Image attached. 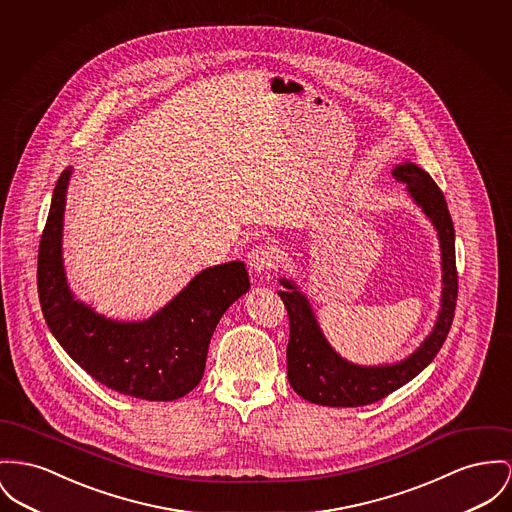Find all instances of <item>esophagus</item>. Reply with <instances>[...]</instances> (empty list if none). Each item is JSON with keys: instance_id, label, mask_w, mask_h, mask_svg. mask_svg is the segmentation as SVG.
Segmentation results:
<instances>
[{"instance_id": "34e87169", "label": "esophagus", "mask_w": 512, "mask_h": 512, "mask_svg": "<svg viewBox=\"0 0 512 512\" xmlns=\"http://www.w3.org/2000/svg\"><path fill=\"white\" fill-rule=\"evenodd\" d=\"M246 262L254 272H268V270H273L277 266L279 252L272 244H258V246L250 248V252L246 256Z\"/></svg>"}]
</instances>
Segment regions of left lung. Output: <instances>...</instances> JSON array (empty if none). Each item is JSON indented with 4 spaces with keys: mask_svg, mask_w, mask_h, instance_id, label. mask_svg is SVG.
<instances>
[{
    "mask_svg": "<svg viewBox=\"0 0 512 512\" xmlns=\"http://www.w3.org/2000/svg\"><path fill=\"white\" fill-rule=\"evenodd\" d=\"M394 178L408 186L413 200L423 207L435 223L443 248V305L433 334L402 363L390 367H357L343 361L324 340L308 301L295 291V285L281 281L287 291H277L289 314L287 376L293 390L312 404L332 408H357L382 400L413 376L419 375L439 353L452 326L458 272L454 250V225L441 188L435 180L413 163L394 169Z\"/></svg>",
    "mask_w": 512,
    "mask_h": 512,
    "instance_id": "1",
    "label": "left lung"
}]
</instances>
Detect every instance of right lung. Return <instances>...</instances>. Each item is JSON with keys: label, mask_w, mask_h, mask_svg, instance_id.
I'll list each match as a JSON object with an SVG mask.
<instances>
[{"label": "right lung", "mask_w": 512, "mask_h": 512, "mask_svg": "<svg viewBox=\"0 0 512 512\" xmlns=\"http://www.w3.org/2000/svg\"><path fill=\"white\" fill-rule=\"evenodd\" d=\"M69 171L56 182L38 246V299L54 338L104 386L141 400L169 402L198 386L213 330L250 287L242 262L204 270L145 322H112L75 301L62 266Z\"/></svg>", "instance_id": "1"}]
</instances>
